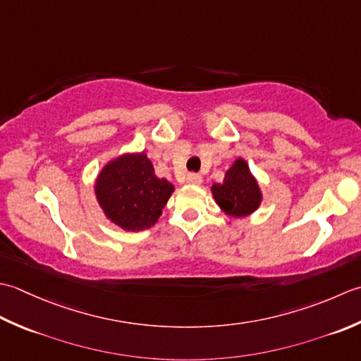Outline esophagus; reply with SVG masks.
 Segmentation results:
<instances>
[{"instance_id":"34e87169","label":"esophagus","mask_w":361,"mask_h":361,"mask_svg":"<svg viewBox=\"0 0 361 361\" xmlns=\"http://www.w3.org/2000/svg\"><path fill=\"white\" fill-rule=\"evenodd\" d=\"M187 182L191 183V185H200V183L202 182V178H201L200 174H196V173H190L187 176Z\"/></svg>"}]
</instances>
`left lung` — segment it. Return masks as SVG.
<instances>
[{"mask_svg": "<svg viewBox=\"0 0 361 361\" xmlns=\"http://www.w3.org/2000/svg\"><path fill=\"white\" fill-rule=\"evenodd\" d=\"M212 195L224 213L243 218L254 213L262 202V191L241 157L226 171L223 183H213Z\"/></svg>", "mask_w": 361, "mask_h": 361, "instance_id": "obj_1", "label": "left lung"}]
</instances>
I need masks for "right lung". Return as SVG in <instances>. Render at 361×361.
I'll list each match as a JSON object with an SVG mask.
<instances>
[{"instance_id":"1","label":"right lung","mask_w":361,"mask_h":361,"mask_svg":"<svg viewBox=\"0 0 361 361\" xmlns=\"http://www.w3.org/2000/svg\"><path fill=\"white\" fill-rule=\"evenodd\" d=\"M173 191L171 182L157 178L145 152L110 160L94 182V195L107 219L130 232L156 224Z\"/></svg>"}]
</instances>
